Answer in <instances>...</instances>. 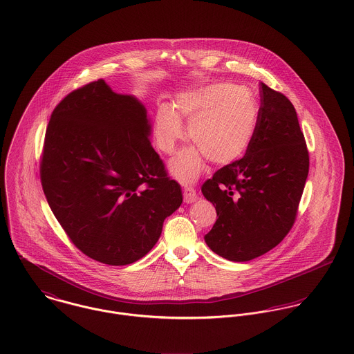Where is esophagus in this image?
Returning <instances> with one entry per match:
<instances>
[{"instance_id":"34e87169","label":"esophagus","mask_w":354,"mask_h":354,"mask_svg":"<svg viewBox=\"0 0 354 354\" xmlns=\"http://www.w3.org/2000/svg\"><path fill=\"white\" fill-rule=\"evenodd\" d=\"M196 199H198L196 191L192 187H185L184 188V202L187 204H192V203L196 202Z\"/></svg>"}]
</instances>
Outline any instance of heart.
<instances>
[{
    "label": "heart",
    "mask_w": 354,
    "mask_h": 354,
    "mask_svg": "<svg viewBox=\"0 0 354 354\" xmlns=\"http://www.w3.org/2000/svg\"><path fill=\"white\" fill-rule=\"evenodd\" d=\"M194 146L173 158L169 170L181 183H194L203 171L205 160L225 166L240 159L252 143L259 104L252 94L229 83H215L180 94L173 107L162 104L153 118V142L159 151L173 153L184 139Z\"/></svg>",
    "instance_id": "obj_1"
}]
</instances>
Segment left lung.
<instances>
[{
	"label": "left lung",
	"mask_w": 354,
	"mask_h": 354,
	"mask_svg": "<svg viewBox=\"0 0 354 354\" xmlns=\"http://www.w3.org/2000/svg\"><path fill=\"white\" fill-rule=\"evenodd\" d=\"M259 122L244 158L223 166L202 187L216 209L204 236L212 252L248 261L277 247L292 229L309 170L295 106L260 83Z\"/></svg>",
	"instance_id": "obj_1"
}]
</instances>
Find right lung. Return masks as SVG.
I'll return each instance as SVG.
<instances>
[{"instance_id": "obj_1", "label": "right lung", "mask_w": 354, "mask_h": 354, "mask_svg": "<svg viewBox=\"0 0 354 354\" xmlns=\"http://www.w3.org/2000/svg\"><path fill=\"white\" fill-rule=\"evenodd\" d=\"M151 120L104 80L66 95L46 129L41 181L51 211L88 257L125 266L150 252L183 203L151 146Z\"/></svg>"}]
</instances>
